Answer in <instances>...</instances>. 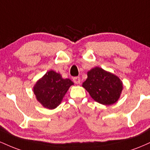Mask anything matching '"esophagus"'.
<instances>
[{
	"label": "esophagus",
	"mask_w": 150,
	"mask_h": 150,
	"mask_svg": "<svg viewBox=\"0 0 150 150\" xmlns=\"http://www.w3.org/2000/svg\"><path fill=\"white\" fill-rule=\"evenodd\" d=\"M73 82L75 84H80V77H75L73 78Z\"/></svg>",
	"instance_id": "obj_1"
}]
</instances>
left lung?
<instances>
[{"label":"left lung","mask_w":150,"mask_h":150,"mask_svg":"<svg viewBox=\"0 0 150 150\" xmlns=\"http://www.w3.org/2000/svg\"><path fill=\"white\" fill-rule=\"evenodd\" d=\"M82 87L94 101L104 105L116 103L123 90V83L119 77L99 67L87 72V78Z\"/></svg>","instance_id":"1"}]
</instances>
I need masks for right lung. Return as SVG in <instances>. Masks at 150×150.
<instances>
[{
	"label": "right lung",
	"mask_w": 150,
	"mask_h": 150,
	"mask_svg": "<svg viewBox=\"0 0 150 150\" xmlns=\"http://www.w3.org/2000/svg\"><path fill=\"white\" fill-rule=\"evenodd\" d=\"M73 85L70 79H63L61 74L50 70L37 81L33 91L44 107L53 109L61 104L65 93Z\"/></svg>",
	"instance_id": "right-lung-1"
}]
</instances>
